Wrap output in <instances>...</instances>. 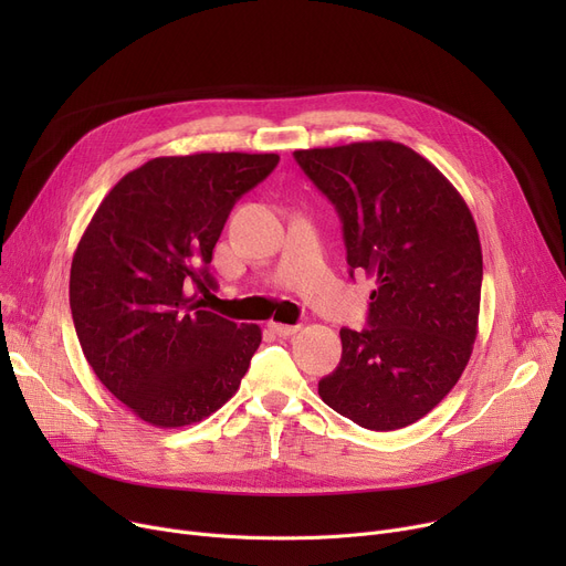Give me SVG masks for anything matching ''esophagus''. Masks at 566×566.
I'll use <instances>...</instances> for the list:
<instances>
[{
	"mask_svg": "<svg viewBox=\"0 0 566 566\" xmlns=\"http://www.w3.org/2000/svg\"><path fill=\"white\" fill-rule=\"evenodd\" d=\"M268 328H271L275 335L280 337H291L301 331V325H286V323H277V321H271L268 323Z\"/></svg>",
	"mask_w": 566,
	"mask_h": 566,
	"instance_id": "obj_1",
	"label": "esophagus"
}]
</instances>
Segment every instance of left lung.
Here are the masks:
<instances>
[{"label":"left lung","instance_id":"1","mask_svg":"<svg viewBox=\"0 0 566 566\" xmlns=\"http://www.w3.org/2000/svg\"><path fill=\"white\" fill-rule=\"evenodd\" d=\"M295 163L342 220L346 261L376 282L369 328H342L318 380L333 410L371 431L422 420L461 378L482 298L478 224L457 188L399 142L301 148Z\"/></svg>","mask_w":566,"mask_h":566}]
</instances>
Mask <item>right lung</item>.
Here are the masks:
<instances>
[{
    "mask_svg": "<svg viewBox=\"0 0 566 566\" xmlns=\"http://www.w3.org/2000/svg\"><path fill=\"white\" fill-rule=\"evenodd\" d=\"M277 154L163 156L101 201L71 263V312L86 363L139 420L201 422L241 385L261 328L203 310L208 263L233 203Z\"/></svg>",
    "mask_w": 566,
    "mask_h": 566,
    "instance_id": "add662e5",
    "label": "right lung"
}]
</instances>
